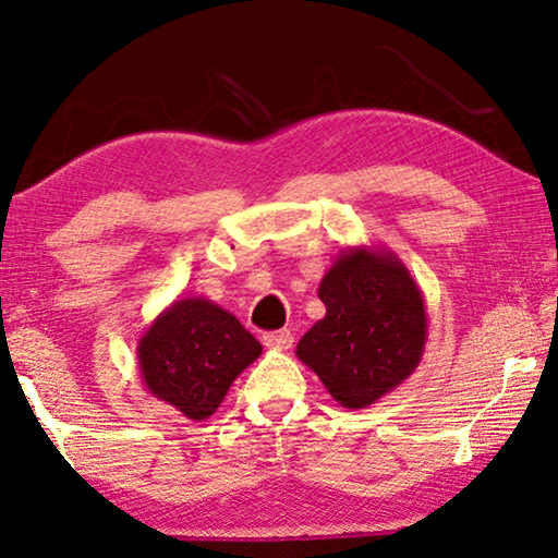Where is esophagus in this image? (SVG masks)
Masks as SVG:
<instances>
[{"mask_svg":"<svg viewBox=\"0 0 558 558\" xmlns=\"http://www.w3.org/2000/svg\"><path fill=\"white\" fill-rule=\"evenodd\" d=\"M263 344H266L268 349H278V352H286V349L292 347L290 329H278V332L263 335Z\"/></svg>","mask_w":558,"mask_h":558,"instance_id":"esophagus-1","label":"esophagus"}]
</instances>
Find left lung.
I'll return each mask as SVG.
<instances>
[{"label":"left lung","instance_id":"obj_1","mask_svg":"<svg viewBox=\"0 0 558 558\" xmlns=\"http://www.w3.org/2000/svg\"><path fill=\"white\" fill-rule=\"evenodd\" d=\"M317 295L327 313L302 335L295 354L339 405L366 409L415 372L428 315L421 288L396 253L381 245L342 251Z\"/></svg>","mask_w":558,"mask_h":558}]
</instances>
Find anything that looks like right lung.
I'll list each match as a JSON object with an SVG mask.
<instances>
[{
  "instance_id": "add662e5",
  "label": "right lung",
  "mask_w": 558,
  "mask_h": 558,
  "mask_svg": "<svg viewBox=\"0 0 558 558\" xmlns=\"http://www.w3.org/2000/svg\"><path fill=\"white\" fill-rule=\"evenodd\" d=\"M263 347L239 319L206 298L174 300L137 342L147 391L192 421L219 409L245 366Z\"/></svg>"
}]
</instances>
